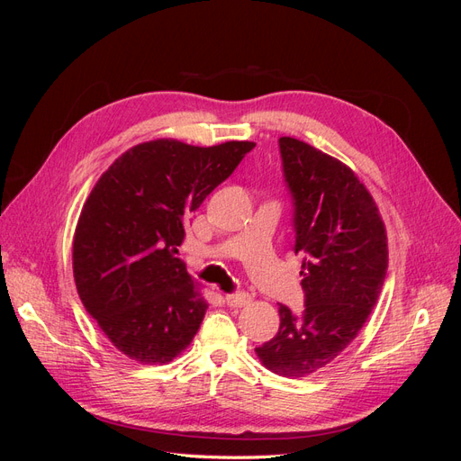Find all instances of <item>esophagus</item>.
Masks as SVG:
<instances>
[{
  "label": "esophagus",
  "mask_w": 461,
  "mask_h": 461,
  "mask_svg": "<svg viewBox=\"0 0 461 461\" xmlns=\"http://www.w3.org/2000/svg\"><path fill=\"white\" fill-rule=\"evenodd\" d=\"M225 302L230 308H242V305H248L252 302V296H249L248 292H230V294H225Z\"/></svg>",
  "instance_id": "34e87169"
}]
</instances>
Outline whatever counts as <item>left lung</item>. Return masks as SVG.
Returning a JSON list of instances; mask_svg holds the SVG:
<instances>
[{"instance_id":"left-lung-1","label":"left lung","mask_w":461,"mask_h":461,"mask_svg":"<svg viewBox=\"0 0 461 461\" xmlns=\"http://www.w3.org/2000/svg\"><path fill=\"white\" fill-rule=\"evenodd\" d=\"M292 202L294 252H302L303 312L278 305L281 327L256 348L269 371L298 379L337 357L364 327L388 267L383 219L344 163L296 138H278Z\"/></svg>"}]
</instances>
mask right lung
Here are the masks:
<instances>
[{
    "mask_svg": "<svg viewBox=\"0 0 461 461\" xmlns=\"http://www.w3.org/2000/svg\"><path fill=\"white\" fill-rule=\"evenodd\" d=\"M254 148L144 142L97 180L77 225L73 273L86 312L124 356L167 364L198 332L207 303L178 246L190 213Z\"/></svg>",
    "mask_w": 461,
    "mask_h": 461,
    "instance_id": "1",
    "label": "right lung"
}]
</instances>
